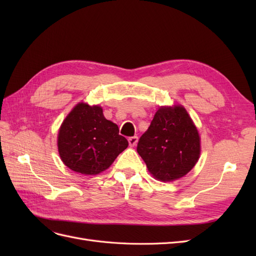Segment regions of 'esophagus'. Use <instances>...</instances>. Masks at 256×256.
I'll list each match as a JSON object with an SVG mask.
<instances>
[{"mask_svg": "<svg viewBox=\"0 0 256 256\" xmlns=\"http://www.w3.org/2000/svg\"><path fill=\"white\" fill-rule=\"evenodd\" d=\"M138 141V136H131V138H128L129 145H130L131 147H134V146L136 145Z\"/></svg>", "mask_w": 256, "mask_h": 256, "instance_id": "1", "label": "esophagus"}]
</instances>
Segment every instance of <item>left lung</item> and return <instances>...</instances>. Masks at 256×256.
Here are the masks:
<instances>
[{
	"mask_svg": "<svg viewBox=\"0 0 256 256\" xmlns=\"http://www.w3.org/2000/svg\"><path fill=\"white\" fill-rule=\"evenodd\" d=\"M154 180L170 182L187 175L200 154V136L182 104L162 106L136 148Z\"/></svg>",
	"mask_w": 256,
	"mask_h": 256,
	"instance_id": "obj_1",
	"label": "left lung"
}]
</instances>
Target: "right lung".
I'll list each match as a JSON object with an SVG mask.
<instances>
[{
  "instance_id": "add662e5",
  "label": "right lung",
  "mask_w": 256,
  "mask_h": 256,
  "mask_svg": "<svg viewBox=\"0 0 256 256\" xmlns=\"http://www.w3.org/2000/svg\"><path fill=\"white\" fill-rule=\"evenodd\" d=\"M118 132V126L104 118L102 106L76 104L58 129L60 160L76 173L100 174L128 147L126 138Z\"/></svg>"
}]
</instances>
